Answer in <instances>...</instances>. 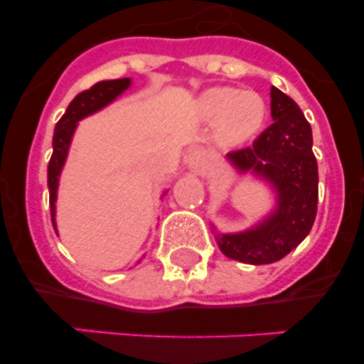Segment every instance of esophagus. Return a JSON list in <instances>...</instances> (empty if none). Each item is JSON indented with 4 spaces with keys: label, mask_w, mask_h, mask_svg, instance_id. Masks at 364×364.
Returning a JSON list of instances; mask_svg holds the SVG:
<instances>
[{
    "label": "esophagus",
    "mask_w": 364,
    "mask_h": 364,
    "mask_svg": "<svg viewBox=\"0 0 364 364\" xmlns=\"http://www.w3.org/2000/svg\"><path fill=\"white\" fill-rule=\"evenodd\" d=\"M210 164V156L204 149H195L188 154V166L193 171H202Z\"/></svg>",
    "instance_id": "1"
}]
</instances>
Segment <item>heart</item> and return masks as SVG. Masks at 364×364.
Here are the masks:
<instances>
[{
    "instance_id": "b5f03b06",
    "label": "heart",
    "mask_w": 364,
    "mask_h": 364,
    "mask_svg": "<svg viewBox=\"0 0 364 364\" xmlns=\"http://www.w3.org/2000/svg\"><path fill=\"white\" fill-rule=\"evenodd\" d=\"M198 112L205 120L215 122V133L222 146H240L259 133L268 107L255 91L215 87L200 96Z\"/></svg>"
}]
</instances>
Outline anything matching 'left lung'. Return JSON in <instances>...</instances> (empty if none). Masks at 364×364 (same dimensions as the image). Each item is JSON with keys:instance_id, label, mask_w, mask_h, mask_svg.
Here are the masks:
<instances>
[{"instance_id": "left-lung-1", "label": "left lung", "mask_w": 364, "mask_h": 364, "mask_svg": "<svg viewBox=\"0 0 364 364\" xmlns=\"http://www.w3.org/2000/svg\"><path fill=\"white\" fill-rule=\"evenodd\" d=\"M273 124L252 147L228 153L240 173L268 180L277 193V208L259 226L242 233L217 235L220 252L246 264H272L286 257L310 233L317 215L319 173L311 151V127L299 105L272 87Z\"/></svg>"}]
</instances>
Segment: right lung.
<instances>
[{
	"instance_id": "right-lung-1",
	"label": "right lung",
	"mask_w": 364,
	"mask_h": 364,
	"mask_svg": "<svg viewBox=\"0 0 364 364\" xmlns=\"http://www.w3.org/2000/svg\"><path fill=\"white\" fill-rule=\"evenodd\" d=\"M131 85L129 78L120 80H105V82H98L87 89V91L80 92L76 98L73 100L67 107L65 114L60 118L56 124L53 136V156H50L49 167H47V184H49V204H50V217H53V226L56 230V193H58V180H60V173L65 164L67 151H69L70 140H73L74 129L82 118L89 117L92 112L100 111L107 104H111L112 100L120 96L122 92Z\"/></svg>"
}]
</instances>
